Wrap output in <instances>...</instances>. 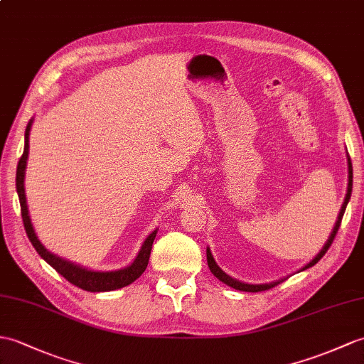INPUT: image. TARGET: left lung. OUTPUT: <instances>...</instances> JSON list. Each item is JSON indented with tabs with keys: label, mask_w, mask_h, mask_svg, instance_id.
<instances>
[{
	"label": "left lung",
	"mask_w": 364,
	"mask_h": 364,
	"mask_svg": "<svg viewBox=\"0 0 364 364\" xmlns=\"http://www.w3.org/2000/svg\"><path fill=\"white\" fill-rule=\"evenodd\" d=\"M348 166H349V183H348V193H346V198H344V203H343V206H341V209H340V214H338V218H336V223H335V226H333V230H332V232H331V235H328V239H327V242L324 243V247H323V250H321L318 255H316V257H314L311 259L309 264L306 265V267H302L301 268V272H304V269H307V268H310V267H314L316 262H319L321 260V257H323L326 252H327V250L331 248V245H332V242H333V239H335V235H336V232H338V230H340V225H341V220H343V215H344V210H346V206H348V203H349V200H350V193H352V178H353V173H352V161H350V156H349V154H348ZM206 257H208V267H209V269H210V273H213L218 281H222L223 284H226V285H230V287H232V289H235V290H240V291H251V293H257V291H264V290H269V289H273L274 285H277L279 282H282L284 279H281V281H276V282H269V284H245V282H240V281H237V279H232L231 276H228L223 269L217 265V262L214 260V257H213V252H210V250L208 248L206 250Z\"/></svg>",
	"instance_id": "left-lung-1"
}]
</instances>
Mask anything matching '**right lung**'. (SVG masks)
Here are the masks:
<instances>
[{"instance_id": "add662e5", "label": "right lung", "mask_w": 364, "mask_h": 364, "mask_svg": "<svg viewBox=\"0 0 364 364\" xmlns=\"http://www.w3.org/2000/svg\"><path fill=\"white\" fill-rule=\"evenodd\" d=\"M32 122H33V119H31L28 122L26 132H24V150H23V155L18 161V167H16L15 181H16V193H18V198H20L24 230H26V234H28L31 243L33 245V248H36L38 255L43 257L48 264L55 269L57 273H60L66 279V281H70L73 285L79 287V289H82V290L92 291V293L112 291V290H117V289H122V287L130 285L132 282L136 281V279L144 272H146L147 264H149V257H150V251H151V245H154L158 230H155L146 240H144L136 259H134L129 267L121 268V269H114V272H92V269L75 265L70 260H65L62 257L53 255V252H49L43 247V243L38 240L36 231H33V226L31 223L29 209H28V203H26V193H24V173H26V164H28V155H29V133H31Z\"/></svg>"}]
</instances>
